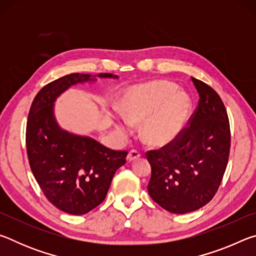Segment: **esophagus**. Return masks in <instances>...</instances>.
Wrapping results in <instances>:
<instances>
[{"instance_id": "34e87169", "label": "esophagus", "mask_w": 256, "mask_h": 256, "mask_svg": "<svg viewBox=\"0 0 256 256\" xmlns=\"http://www.w3.org/2000/svg\"><path fill=\"white\" fill-rule=\"evenodd\" d=\"M140 157H141V154L138 152V150H131L128 154V162H133V160H136Z\"/></svg>"}]
</instances>
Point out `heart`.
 Returning a JSON list of instances; mask_svg holds the SVG:
<instances>
[{
	"mask_svg": "<svg viewBox=\"0 0 256 256\" xmlns=\"http://www.w3.org/2000/svg\"><path fill=\"white\" fill-rule=\"evenodd\" d=\"M190 107L188 94L176 90V86L168 81L134 86L118 102L125 120L133 124L144 122L142 138L154 146H162L174 140L188 120ZM118 130L123 134L128 132L124 124H118Z\"/></svg>",
	"mask_w": 256,
	"mask_h": 256,
	"instance_id": "b5f03b06",
	"label": "heart"
}]
</instances>
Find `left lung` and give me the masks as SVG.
I'll return each instance as SVG.
<instances>
[{"label": "left lung", "instance_id": "8db88e82", "mask_svg": "<svg viewBox=\"0 0 256 256\" xmlns=\"http://www.w3.org/2000/svg\"><path fill=\"white\" fill-rule=\"evenodd\" d=\"M198 104L177 136L146 152L151 164L148 192L172 214L200 209L216 196L228 164L230 126L222 98L210 86L192 78Z\"/></svg>", "mask_w": 256, "mask_h": 256}]
</instances>
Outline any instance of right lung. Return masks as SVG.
<instances>
[{
  "mask_svg": "<svg viewBox=\"0 0 256 256\" xmlns=\"http://www.w3.org/2000/svg\"><path fill=\"white\" fill-rule=\"evenodd\" d=\"M98 76L118 78L110 73ZM92 80L90 74L71 73L42 86L30 107L26 128L34 178L47 200L70 214H88L100 204L112 176L126 162L128 151L112 150L92 138L63 131L54 118L56 97L72 84Z\"/></svg>",
  "mask_w": 256,
  "mask_h": 256,
  "instance_id": "obj_1",
  "label": "right lung"
}]
</instances>
